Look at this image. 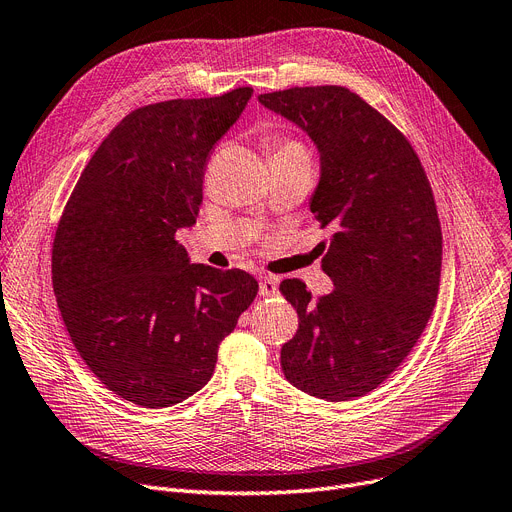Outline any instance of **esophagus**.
I'll use <instances>...</instances> for the list:
<instances>
[{"mask_svg":"<svg viewBox=\"0 0 512 512\" xmlns=\"http://www.w3.org/2000/svg\"><path fill=\"white\" fill-rule=\"evenodd\" d=\"M278 293V280L272 276H261L259 280V295L261 297H272Z\"/></svg>","mask_w":512,"mask_h":512,"instance_id":"34e87169","label":"esophagus"}]
</instances>
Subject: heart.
<instances>
[{"label": "heart", "mask_w": 512, "mask_h": 512, "mask_svg": "<svg viewBox=\"0 0 512 512\" xmlns=\"http://www.w3.org/2000/svg\"><path fill=\"white\" fill-rule=\"evenodd\" d=\"M276 154H305V148L295 140L276 138L272 142V157H276Z\"/></svg>", "instance_id": "obj_1"}]
</instances>
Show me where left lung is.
Masks as SVG:
<instances>
[{"instance_id": "8db88e82", "label": "left lung", "mask_w": 512, "mask_h": 512, "mask_svg": "<svg viewBox=\"0 0 512 512\" xmlns=\"http://www.w3.org/2000/svg\"><path fill=\"white\" fill-rule=\"evenodd\" d=\"M259 102L316 144L309 209L332 230L322 242L332 293L314 301L301 280L280 284L299 316L280 364L297 389L347 402L389 379L431 318L441 276L433 190L404 133L347 87H291Z\"/></svg>"}]
</instances>
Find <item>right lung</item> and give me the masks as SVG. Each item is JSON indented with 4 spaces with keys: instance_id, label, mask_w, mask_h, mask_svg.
Listing matches in <instances>:
<instances>
[{
    "instance_id": "add662e5",
    "label": "right lung",
    "mask_w": 512,
    "mask_h": 512,
    "mask_svg": "<svg viewBox=\"0 0 512 512\" xmlns=\"http://www.w3.org/2000/svg\"><path fill=\"white\" fill-rule=\"evenodd\" d=\"M253 87L129 113L66 203L52 284L83 362L127 402L169 408L203 389L217 349L257 297L242 270L190 263L175 232L196 224L213 146Z\"/></svg>"
}]
</instances>
